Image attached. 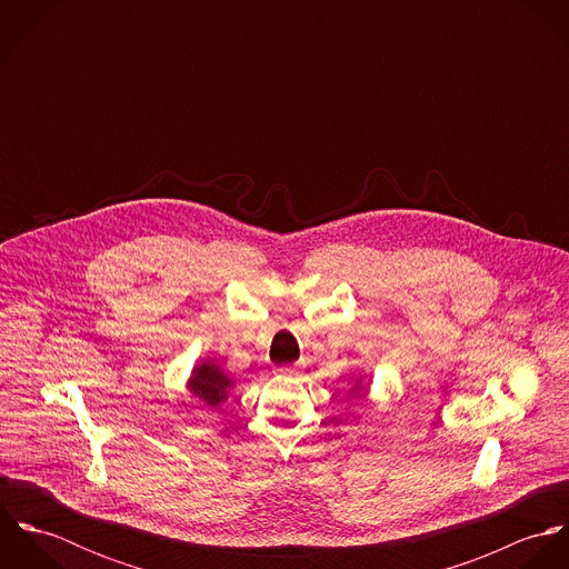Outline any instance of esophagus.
<instances>
[{"mask_svg": "<svg viewBox=\"0 0 569 569\" xmlns=\"http://www.w3.org/2000/svg\"><path fill=\"white\" fill-rule=\"evenodd\" d=\"M276 372L291 377V375H298V372H300V366H298V363H296V366H280V368H276Z\"/></svg>", "mask_w": 569, "mask_h": 569, "instance_id": "1", "label": "esophagus"}]
</instances>
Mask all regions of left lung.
Segmentation results:
<instances>
[{"mask_svg":"<svg viewBox=\"0 0 569 569\" xmlns=\"http://www.w3.org/2000/svg\"><path fill=\"white\" fill-rule=\"evenodd\" d=\"M357 388H359V386H357ZM357 388H355V390H357Z\"/></svg>","mask_w":569,"mask_h":569,"instance_id":"obj_1","label":"left lung"}]
</instances>
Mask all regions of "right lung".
I'll return each instance as SVG.
<instances>
[{"label":"right lung","mask_w":569,"mask_h":569,"mask_svg":"<svg viewBox=\"0 0 569 569\" xmlns=\"http://www.w3.org/2000/svg\"><path fill=\"white\" fill-rule=\"evenodd\" d=\"M188 388L192 397H197L203 406L217 407L228 399V390L232 388V381L226 377V372L219 366H214L212 361H203L192 370Z\"/></svg>","instance_id":"1"}]
</instances>
